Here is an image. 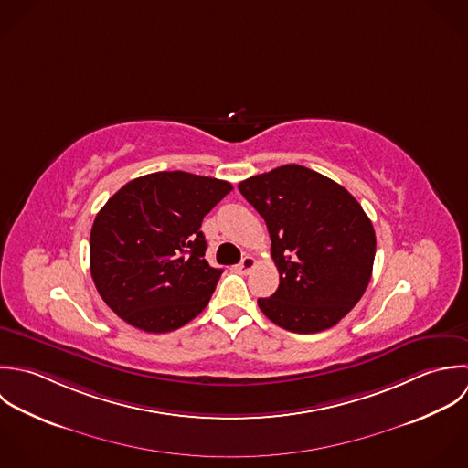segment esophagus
Listing matches in <instances>:
<instances>
[{"instance_id":"34e87169","label":"esophagus","mask_w":468,"mask_h":468,"mask_svg":"<svg viewBox=\"0 0 468 468\" xmlns=\"http://www.w3.org/2000/svg\"><path fill=\"white\" fill-rule=\"evenodd\" d=\"M254 265H256V260L252 258V256H245L243 260H241V263L238 265V269H239V272H250L252 269H254Z\"/></svg>"}]
</instances>
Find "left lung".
<instances>
[{
	"label": "left lung",
	"instance_id": "obj_1",
	"mask_svg": "<svg viewBox=\"0 0 468 468\" xmlns=\"http://www.w3.org/2000/svg\"><path fill=\"white\" fill-rule=\"evenodd\" d=\"M265 219L280 287L260 298L278 326L314 334L334 326L365 294L376 256L372 221L330 177L283 165L238 185Z\"/></svg>",
	"mask_w": 468,
	"mask_h": 468
}]
</instances>
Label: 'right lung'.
<instances>
[{
    "mask_svg": "<svg viewBox=\"0 0 468 468\" xmlns=\"http://www.w3.org/2000/svg\"><path fill=\"white\" fill-rule=\"evenodd\" d=\"M230 190L229 181L181 170L123 185L90 230V274L103 302L145 332L194 319L223 272L205 260L201 221Z\"/></svg>",
    "mask_w": 468,
    "mask_h": 468,
    "instance_id": "1",
    "label": "right lung"
}]
</instances>
